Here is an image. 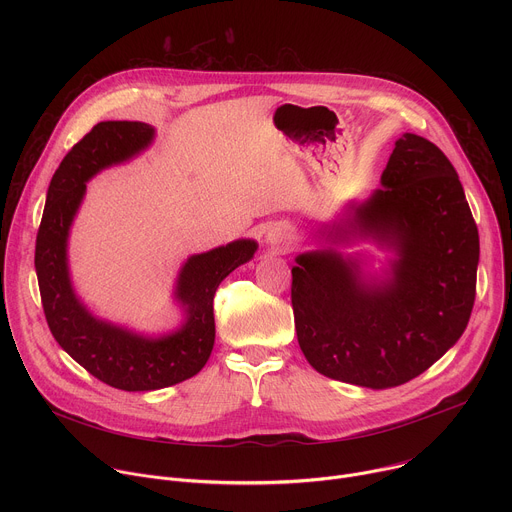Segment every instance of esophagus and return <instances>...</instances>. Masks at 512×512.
<instances>
[{"label": "esophagus", "mask_w": 512, "mask_h": 512, "mask_svg": "<svg viewBox=\"0 0 512 512\" xmlns=\"http://www.w3.org/2000/svg\"><path fill=\"white\" fill-rule=\"evenodd\" d=\"M291 239H294V233H291L287 225H271L265 235V241L277 249H287L291 245Z\"/></svg>", "instance_id": "obj_1"}]
</instances>
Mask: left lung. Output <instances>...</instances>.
Returning <instances> with one entry per match:
<instances>
[{
	"label": "left lung",
	"instance_id": "left-lung-1",
	"mask_svg": "<svg viewBox=\"0 0 512 512\" xmlns=\"http://www.w3.org/2000/svg\"><path fill=\"white\" fill-rule=\"evenodd\" d=\"M381 184L346 225L324 233L332 243L360 235L395 251L385 279H364L358 261L332 247L298 255L291 269L304 356L324 377L369 389L415 379L458 342L480 257L464 188L437 145L403 133Z\"/></svg>",
	"mask_w": 512,
	"mask_h": 512
}]
</instances>
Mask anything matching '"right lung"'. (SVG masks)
Returning <instances> with one entry per match:
<instances>
[{
  "instance_id": "1",
  "label": "right lung",
  "mask_w": 512,
  "mask_h": 512,
  "mask_svg": "<svg viewBox=\"0 0 512 512\" xmlns=\"http://www.w3.org/2000/svg\"><path fill=\"white\" fill-rule=\"evenodd\" d=\"M154 127L141 121H101L72 148L52 176L36 237V275L48 328L83 369L121 391H156L194 377L214 346L212 302L216 287L247 263L257 243L239 239L192 255L180 269L176 300L184 324L158 338L133 334L97 320L77 298L68 275L66 243L87 182L101 170L137 156L154 141Z\"/></svg>"
}]
</instances>
